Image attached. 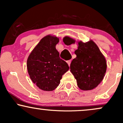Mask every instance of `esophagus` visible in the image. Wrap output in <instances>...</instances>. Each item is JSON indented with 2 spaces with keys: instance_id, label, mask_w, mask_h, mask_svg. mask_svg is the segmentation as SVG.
<instances>
[{
  "instance_id": "1",
  "label": "esophagus",
  "mask_w": 123,
  "mask_h": 123,
  "mask_svg": "<svg viewBox=\"0 0 123 123\" xmlns=\"http://www.w3.org/2000/svg\"><path fill=\"white\" fill-rule=\"evenodd\" d=\"M67 63H68V65L70 66V63H71V60H68V61H67Z\"/></svg>"
}]
</instances>
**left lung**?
<instances>
[{"label":"left lung","instance_id":"left-lung-1","mask_svg":"<svg viewBox=\"0 0 123 123\" xmlns=\"http://www.w3.org/2000/svg\"><path fill=\"white\" fill-rule=\"evenodd\" d=\"M66 44L75 43L69 37H65ZM78 49L74 51L76 58L70 63V72L74 76L77 86L82 90H91L102 81L106 70V62L97 44L90 40L87 43L79 42Z\"/></svg>","mask_w":123,"mask_h":123}]
</instances>
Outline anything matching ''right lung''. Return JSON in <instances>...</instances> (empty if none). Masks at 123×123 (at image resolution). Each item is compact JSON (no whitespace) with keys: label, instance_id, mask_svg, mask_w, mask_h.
<instances>
[{"label":"right lung","instance_id":"obj_1","mask_svg":"<svg viewBox=\"0 0 123 123\" xmlns=\"http://www.w3.org/2000/svg\"><path fill=\"white\" fill-rule=\"evenodd\" d=\"M59 38L45 36L41 39L28 57L27 69L30 78L44 91H50L58 86L62 76L69 69L68 63L60 58L55 46Z\"/></svg>","mask_w":123,"mask_h":123}]
</instances>
